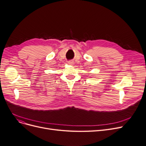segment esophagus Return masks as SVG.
<instances>
[{"mask_svg": "<svg viewBox=\"0 0 146 146\" xmlns=\"http://www.w3.org/2000/svg\"><path fill=\"white\" fill-rule=\"evenodd\" d=\"M68 63L69 64H70V65H73L74 64V62H73V61H70L68 62Z\"/></svg>", "mask_w": 146, "mask_h": 146, "instance_id": "34e87169", "label": "esophagus"}]
</instances>
